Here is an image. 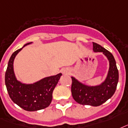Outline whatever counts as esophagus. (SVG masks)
I'll return each instance as SVG.
<instances>
[{
    "label": "esophagus",
    "instance_id": "esophagus-1",
    "mask_svg": "<svg viewBox=\"0 0 128 128\" xmlns=\"http://www.w3.org/2000/svg\"><path fill=\"white\" fill-rule=\"evenodd\" d=\"M62 73H63L64 75H67V74H69V73H70V71H69V69H63Z\"/></svg>",
    "mask_w": 128,
    "mask_h": 128
}]
</instances>
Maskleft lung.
<instances>
[{"label": "left lung", "instance_id": "8db88e82", "mask_svg": "<svg viewBox=\"0 0 128 128\" xmlns=\"http://www.w3.org/2000/svg\"><path fill=\"white\" fill-rule=\"evenodd\" d=\"M93 50L95 53H102L108 60L109 70L106 78L99 85L90 86L71 77V93L78 104L96 107L103 104L114 94L118 83L119 73L116 60L110 51L96 42H93Z\"/></svg>", "mask_w": 128, "mask_h": 128}]
</instances>
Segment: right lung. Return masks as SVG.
Wrapping results in <instances>:
<instances>
[{
  "label": "right lung",
  "mask_w": 128,
  "mask_h": 128,
  "mask_svg": "<svg viewBox=\"0 0 128 128\" xmlns=\"http://www.w3.org/2000/svg\"><path fill=\"white\" fill-rule=\"evenodd\" d=\"M32 43H26L12 54L5 73V85L10 99L14 104L28 112L42 110L50 105L53 90L62 75L59 73L28 84L22 83L16 79L14 71V60L23 47Z\"/></svg>",
  "instance_id": "right-lung-1"
}]
</instances>
